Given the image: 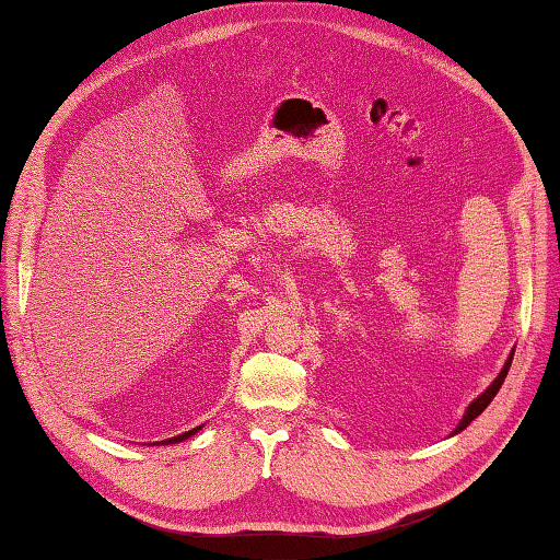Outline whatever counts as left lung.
Returning <instances> with one entry per match:
<instances>
[{
    "mask_svg": "<svg viewBox=\"0 0 560 560\" xmlns=\"http://www.w3.org/2000/svg\"><path fill=\"white\" fill-rule=\"evenodd\" d=\"M513 355H515V349L513 351H510V355H508V361H505V365L501 368V373H498V377L493 380V383L489 385V387H486L483 392H481V395L477 397V399H474L471 404H469V407L467 409H464V416H462V419H459V423L455 425V431H452V435H457V433H462L464 431V428H467L474 419H477V416L486 409V407H489V404L493 401V397L498 395V389H501V385H503V380H505V375H508V371H510V363H513Z\"/></svg>",
    "mask_w": 560,
    "mask_h": 560,
    "instance_id": "1",
    "label": "left lung"
}]
</instances>
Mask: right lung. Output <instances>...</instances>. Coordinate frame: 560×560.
<instances>
[{
	"mask_svg": "<svg viewBox=\"0 0 560 560\" xmlns=\"http://www.w3.org/2000/svg\"><path fill=\"white\" fill-rule=\"evenodd\" d=\"M201 428H205V423L197 425V428H192V431H187V433L175 435V438H168V440H159V443H153V445H173V443H183V440H187V438H192L195 433H199Z\"/></svg>",
	"mask_w": 560,
	"mask_h": 560,
	"instance_id": "obj_1",
	"label": "right lung"
}]
</instances>
